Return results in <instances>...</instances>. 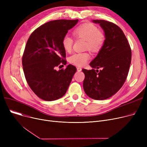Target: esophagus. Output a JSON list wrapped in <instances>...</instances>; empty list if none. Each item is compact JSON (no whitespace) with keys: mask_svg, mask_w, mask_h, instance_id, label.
<instances>
[{"mask_svg":"<svg viewBox=\"0 0 147 147\" xmlns=\"http://www.w3.org/2000/svg\"><path fill=\"white\" fill-rule=\"evenodd\" d=\"M77 70H78V71H81L82 68L80 67H78V68H77Z\"/></svg>","mask_w":147,"mask_h":147,"instance_id":"1","label":"esophagus"}]
</instances>
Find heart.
<instances>
[{
    "mask_svg": "<svg viewBox=\"0 0 147 147\" xmlns=\"http://www.w3.org/2000/svg\"><path fill=\"white\" fill-rule=\"evenodd\" d=\"M76 38L86 40L85 48L92 52H98L102 48L105 40V36L98 30L97 27L90 23H86L77 27L73 32ZM73 39L68 35H65L62 40L64 49L70 52L72 49ZM90 54L87 52L75 53L69 58V62L76 66H83L90 59Z\"/></svg>",
    "mask_w": 147,
    "mask_h": 147,
    "instance_id": "1",
    "label": "heart"
}]
</instances>
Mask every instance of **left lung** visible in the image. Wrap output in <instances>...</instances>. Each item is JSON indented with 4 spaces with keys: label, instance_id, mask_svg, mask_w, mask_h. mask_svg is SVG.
Masks as SVG:
<instances>
[{
    "label": "left lung",
    "instance_id": "left-lung-1",
    "mask_svg": "<svg viewBox=\"0 0 147 147\" xmlns=\"http://www.w3.org/2000/svg\"><path fill=\"white\" fill-rule=\"evenodd\" d=\"M92 22L99 24L103 29L105 40L97 56L89 64L93 69H82L85 75L83 86L90 98L104 100L117 93L126 81L132 52L119 27L102 20H93Z\"/></svg>",
    "mask_w": 147,
    "mask_h": 147
}]
</instances>
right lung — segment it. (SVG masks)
Instances as JSON below:
<instances>
[{"mask_svg": "<svg viewBox=\"0 0 147 147\" xmlns=\"http://www.w3.org/2000/svg\"><path fill=\"white\" fill-rule=\"evenodd\" d=\"M78 21L48 22L36 29L27 40L22 59L25 78L34 93L45 101L63 97L77 71L76 67L71 64L58 71L55 67L67 64L62 40Z\"/></svg>", "mask_w": 147, "mask_h": 147, "instance_id": "1", "label": "right lung"}]
</instances>
